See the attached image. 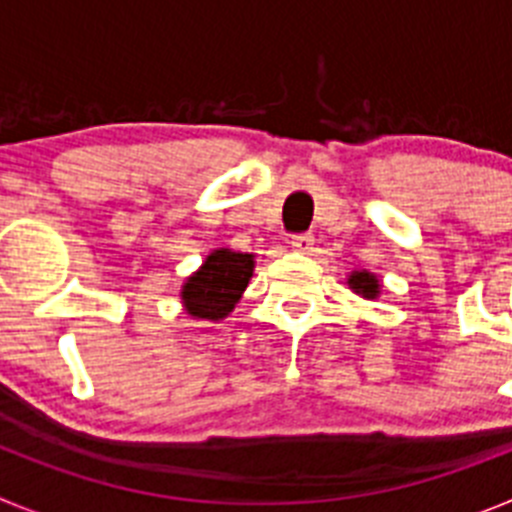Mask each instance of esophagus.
Instances as JSON below:
<instances>
[{
  "label": "esophagus",
  "instance_id": "obj_1",
  "mask_svg": "<svg viewBox=\"0 0 512 512\" xmlns=\"http://www.w3.org/2000/svg\"><path fill=\"white\" fill-rule=\"evenodd\" d=\"M312 243H315L312 233H297L289 238V246L297 248V251H307V248H312Z\"/></svg>",
  "mask_w": 512,
  "mask_h": 512
}]
</instances>
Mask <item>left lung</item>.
Returning a JSON list of instances; mask_svg holds the SVG:
<instances>
[{
  "mask_svg": "<svg viewBox=\"0 0 512 512\" xmlns=\"http://www.w3.org/2000/svg\"><path fill=\"white\" fill-rule=\"evenodd\" d=\"M348 284H351V289H356V292L364 297L379 295V282L372 277V274H369V271H356V274H351Z\"/></svg>",
  "mask_w": 512,
  "mask_h": 512,
  "instance_id": "1",
  "label": "left lung"
}]
</instances>
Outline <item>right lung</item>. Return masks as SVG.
<instances>
[{"instance_id": "right-lung-1", "label": "right lung", "mask_w": 512, "mask_h": 512, "mask_svg": "<svg viewBox=\"0 0 512 512\" xmlns=\"http://www.w3.org/2000/svg\"><path fill=\"white\" fill-rule=\"evenodd\" d=\"M253 274L251 253H233L228 248L210 253L202 269L187 279L182 300L194 318L220 320L235 307Z\"/></svg>"}]
</instances>
